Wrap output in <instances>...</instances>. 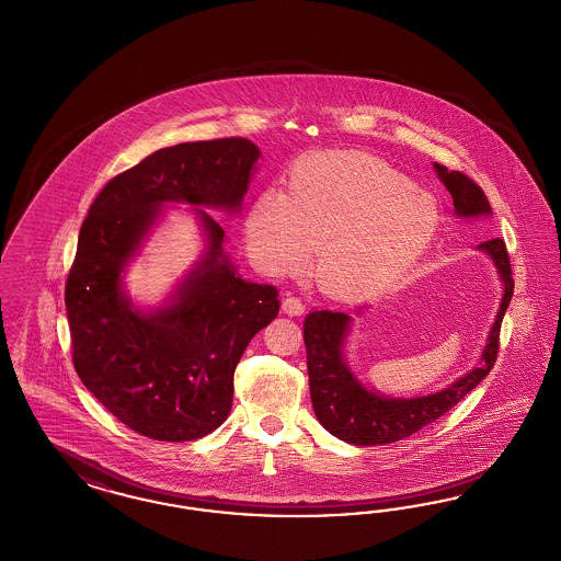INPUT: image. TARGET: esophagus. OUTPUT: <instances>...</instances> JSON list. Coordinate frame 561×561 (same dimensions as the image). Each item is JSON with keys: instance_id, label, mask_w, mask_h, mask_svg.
Returning a JSON list of instances; mask_svg holds the SVG:
<instances>
[{"instance_id": "34e87169", "label": "esophagus", "mask_w": 561, "mask_h": 561, "mask_svg": "<svg viewBox=\"0 0 561 561\" xmlns=\"http://www.w3.org/2000/svg\"><path fill=\"white\" fill-rule=\"evenodd\" d=\"M282 309H284L286 314H290V317H300L305 312V305H302V300L298 296H286L284 302H282Z\"/></svg>"}]
</instances>
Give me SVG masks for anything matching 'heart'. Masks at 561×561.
<instances>
[{"mask_svg":"<svg viewBox=\"0 0 561 561\" xmlns=\"http://www.w3.org/2000/svg\"><path fill=\"white\" fill-rule=\"evenodd\" d=\"M442 211L431 194L383 161L317 153L296 163L288 194L265 191L247 217L254 263L271 275L305 270L340 298H367L396 286L435 240Z\"/></svg>","mask_w":561,"mask_h":561,"instance_id":"obj_1","label":"heart"}]
</instances>
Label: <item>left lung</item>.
<instances>
[{"instance_id": "left-lung-1", "label": "left lung", "mask_w": 561, "mask_h": 561, "mask_svg": "<svg viewBox=\"0 0 561 561\" xmlns=\"http://www.w3.org/2000/svg\"><path fill=\"white\" fill-rule=\"evenodd\" d=\"M435 172L454 198L458 217L491 215V205L483 188L462 172H447L435 163ZM486 252L503 282V298L497 319L483 350V365L472 368L456 383L423 398H383L363 386L344 363V340L350 319L344 312L314 310L305 319V346L309 367L310 400L319 423L346 444L386 445L410 437L423 426L435 423L447 410L456 407L466 393L483 381L497 360L500 331L505 310L514 294V277L510 254L502 238H491L479 244Z\"/></svg>"}]
</instances>
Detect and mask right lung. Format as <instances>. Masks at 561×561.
<instances>
[{
    "label": "right lung",
    "mask_w": 561,
    "mask_h": 561,
    "mask_svg": "<svg viewBox=\"0 0 561 561\" xmlns=\"http://www.w3.org/2000/svg\"><path fill=\"white\" fill-rule=\"evenodd\" d=\"M259 154L240 136L159 149L112 178L82 221L66 282L72 363L99 402L145 437L193 442L228 419L236 365L277 317L279 300L273 286L236 273L221 251L224 228L205 211L209 247L172 305L133 309L122 271L161 205L238 211Z\"/></svg>",
    "instance_id": "right-lung-1"
}]
</instances>
